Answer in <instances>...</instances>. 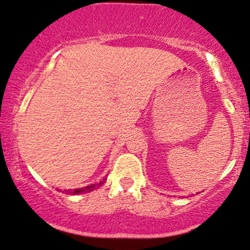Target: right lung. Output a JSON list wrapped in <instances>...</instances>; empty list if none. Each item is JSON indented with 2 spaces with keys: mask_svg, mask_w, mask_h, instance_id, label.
Returning a JSON list of instances; mask_svg holds the SVG:
<instances>
[{
  "mask_svg": "<svg viewBox=\"0 0 250 250\" xmlns=\"http://www.w3.org/2000/svg\"><path fill=\"white\" fill-rule=\"evenodd\" d=\"M105 179H103L102 181H100V182L97 183H93V185H89V186H85V187H82V188H76V189H64V190H62V193H67V194H70V195H77V194H83V193H89V191H93L94 189L101 187V186L104 183Z\"/></svg>",
  "mask_w": 250,
  "mask_h": 250,
  "instance_id": "1",
  "label": "right lung"
}]
</instances>
